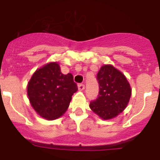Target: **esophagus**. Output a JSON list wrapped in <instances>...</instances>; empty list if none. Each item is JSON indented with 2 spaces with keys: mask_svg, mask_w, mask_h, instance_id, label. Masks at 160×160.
<instances>
[{
  "mask_svg": "<svg viewBox=\"0 0 160 160\" xmlns=\"http://www.w3.org/2000/svg\"><path fill=\"white\" fill-rule=\"evenodd\" d=\"M78 90H84L85 85L82 84V83H78Z\"/></svg>",
  "mask_w": 160,
  "mask_h": 160,
  "instance_id": "obj_1",
  "label": "esophagus"
}]
</instances>
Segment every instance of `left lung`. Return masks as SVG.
Returning <instances> with one entry per match:
<instances>
[{
    "label": "left lung",
    "instance_id": "8db88e82",
    "mask_svg": "<svg viewBox=\"0 0 160 160\" xmlns=\"http://www.w3.org/2000/svg\"><path fill=\"white\" fill-rule=\"evenodd\" d=\"M99 91L90 109L103 119L114 118L127 107L131 89L125 76L111 65L101 67L97 74Z\"/></svg>",
    "mask_w": 160,
    "mask_h": 160
}]
</instances>
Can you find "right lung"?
Here are the masks:
<instances>
[{
    "label": "right lung",
    "instance_id": "1",
    "mask_svg": "<svg viewBox=\"0 0 160 160\" xmlns=\"http://www.w3.org/2000/svg\"><path fill=\"white\" fill-rule=\"evenodd\" d=\"M78 90L71 73L63 74L58 63L38 69L28 84L29 102L42 118L53 120L67 110L72 95Z\"/></svg>",
    "mask_w": 160,
    "mask_h": 160
}]
</instances>
